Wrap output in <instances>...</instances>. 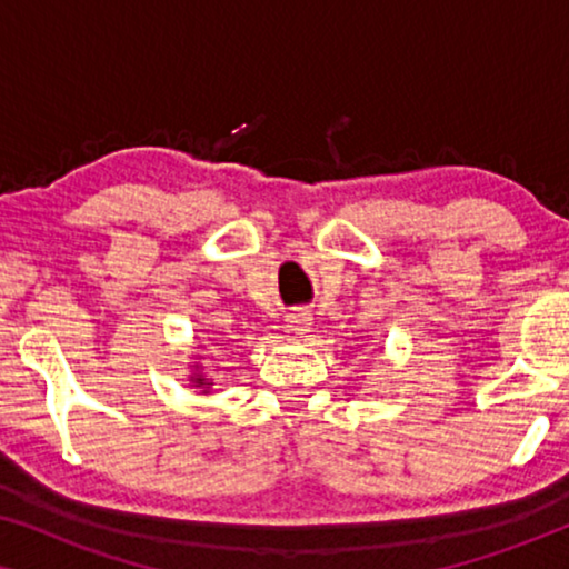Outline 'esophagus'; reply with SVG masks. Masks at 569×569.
Wrapping results in <instances>:
<instances>
[{"mask_svg": "<svg viewBox=\"0 0 569 569\" xmlns=\"http://www.w3.org/2000/svg\"><path fill=\"white\" fill-rule=\"evenodd\" d=\"M313 326V316L306 313V310H298V313H290L284 321V329L292 333V337H306Z\"/></svg>", "mask_w": 569, "mask_h": 569, "instance_id": "34e87169", "label": "esophagus"}]
</instances>
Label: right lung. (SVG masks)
<instances>
[{"label": "right lung", "instance_id": "obj_1", "mask_svg": "<svg viewBox=\"0 0 569 569\" xmlns=\"http://www.w3.org/2000/svg\"><path fill=\"white\" fill-rule=\"evenodd\" d=\"M197 360H201V357H197ZM189 368H191V376H189L191 383L197 388H204V393H209V388H212V380L204 376V370H201V362H193V365H189Z\"/></svg>", "mask_w": 569, "mask_h": 569}]
</instances>
